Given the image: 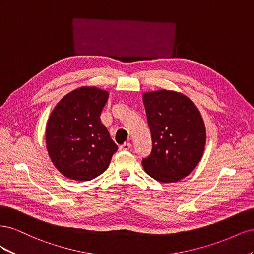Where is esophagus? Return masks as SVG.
Returning a JSON list of instances; mask_svg holds the SVG:
<instances>
[{
  "mask_svg": "<svg viewBox=\"0 0 254 254\" xmlns=\"http://www.w3.org/2000/svg\"><path fill=\"white\" fill-rule=\"evenodd\" d=\"M130 147H131V144H130V143H124V144L120 146V150H129Z\"/></svg>",
  "mask_w": 254,
  "mask_h": 254,
  "instance_id": "esophagus-1",
  "label": "esophagus"
}]
</instances>
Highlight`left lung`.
Returning <instances> with one entry per match:
<instances>
[{"label": "left lung", "mask_w": 254, "mask_h": 254, "mask_svg": "<svg viewBox=\"0 0 254 254\" xmlns=\"http://www.w3.org/2000/svg\"><path fill=\"white\" fill-rule=\"evenodd\" d=\"M143 103L152 139L144 170L160 182L180 181L203 155L206 132L200 111L190 98L171 90L145 92Z\"/></svg>", "instance_id": "8db88e82"}]
</instances>
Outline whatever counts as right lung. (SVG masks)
Segmentation results:
<instances>
[{"instance_id":"add662e5","label":"right lung","mask_w":254,"mask_h":254,"mask_svg":"<svg viewBox=\"0 0 254 254\" xmlns=\"http://www.w3.org/2000/svg\"><path fill=\"white\" fill-rule=\"evenodd\" d=\"M108 97L105 90L80 87L64 95L52 111L45 130L47 149L53 164L66 178H96L118 150L101 121Z\"/></svg>"}]
</instances>
